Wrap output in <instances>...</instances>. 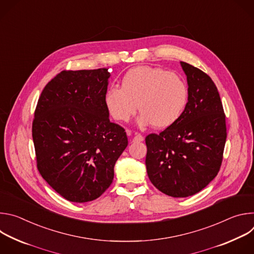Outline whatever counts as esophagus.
Here are the masks:
<instances>
[{
	"mask_svg": "<svg viewBox=\"0 0 254 254\" xmlns=\"http://www.w3.org/2000/svg\"><path fill=\"white\" fill-rule=\"evenodd\" d=\"M142 140H143V136H142L141 134H136V135H134V136L132 137V139H131V141H133V142L142 141Z\"/></svg>",
	"mask_w": 254,
	"mask_h": 254,
	"instance_id": "34e87169",
	"label": "esophagus"
}]
</instances>
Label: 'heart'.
<instances>
[{"mask_svg": "<svg viewBox=\"0 0 254 254\" xmlns=\"http://www.w3.org/2000/svg\"><path fill=\"white\" fill-rule=\"evenodd\" d=\"M188 86L180 75L152 66L129 69L122 79V87L111 85L105 91L104 103L118 122H127L141 112L139 127L154 125L167 128L182 117L188 103Z\"/></svg>", "mask_w": 254, "mask_h": 254, "instance_id": "b5f03b06", "label": "heart"}]
</instances>
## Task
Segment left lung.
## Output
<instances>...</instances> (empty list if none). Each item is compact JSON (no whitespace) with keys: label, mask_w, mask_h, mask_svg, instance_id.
<instances>
[{"label":"left lung","mask_w":254,"mask_h":254,"mask_svg":"<svg viewBox=\"0 0 254 254\" xmlns=\"http://www.w3.org/2000/svg\"><path fill=\"white\" fill-rule=\"evenodd\" d=\"M188 82V103L180 120L146 137L148 176L162 193L185 198L204 189L223 159L226 123L215 83L202 70L181 61Z\"/></svg>","instance_id":"left-lung-1"}]
</instances>
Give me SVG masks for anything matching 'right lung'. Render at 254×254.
Here are the masks:
<instances>
[{
  "label": "right lung",
  "mask_w": 254,
  "mask_h": 254,
  "mask_svg": "<svg viewBox=\"0 0 254 254\" xmlns=\"http://www.w3.org/2000/svg\"><path fill=\"white\" fill-rule=\"evenodd\" d=\"M110 76L106 68L64 70L47 83L36 106L32 136L38 171L70 202L101 196L127 146L125 128L111 123L104 103Z\"/></svg>",
  "instance_id": "right-lung-1"
}]
</instances>
